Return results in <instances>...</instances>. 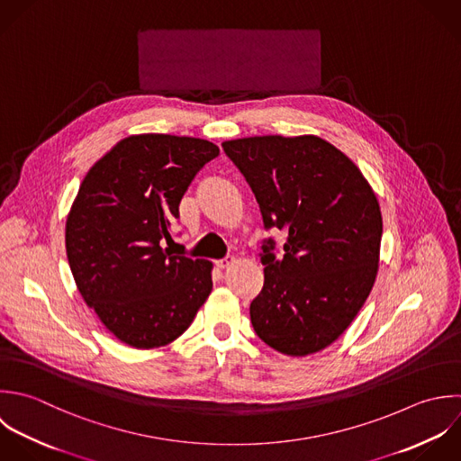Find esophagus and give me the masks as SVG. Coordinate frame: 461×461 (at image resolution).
Returning <instances> with one entry per match:
<instances>
[{"label":"esophagus","instance_id":"34e87169","mask_svg":"<svg viewBox=\"0 0 461 461\" xmlns=\"http://www.w3.org/2000/svg\"><path fill=\"white\" fill-rule=\"evenodd\" d=\"M233 264H235V257H231V255H228V257L217 260V266H219L221 269H226V267H230V266H233Z\"/></svg>","mask_w":461,"mask_h":461}]
</instances>
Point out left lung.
Wrapping results in <instances>:
<instances>
[{"instance_id": "left-lung-1", "label": "left lung", "mask_w": 461, "mask_h": 461, "mask_svg": "<svg viewBox=\"0 0 461 461\" xmlns=\"http://www.w3.org/2000/svg\"><path fill=\"white\" fill-rule=\"evenodd\" d=\"M222 149L249 183L266 228L287 231L282 260L273 240L262 246L253 329L285 356L316 354L343 336L375 284L377 195L347 154L314 134L239 138Z\"/></svg>"}]
</instances>
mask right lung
<instances>
[{
  "label": "right lung",
  "mask_w": 461,
  "mask_h": 461,
  "mask_svg": "<svg viewBox=\"0 0 461 461\" xmlns=\"http://www.w3.org/2000/svg\"><path fill=\"white\" fill-rule=\"evenodd\" d=\"M219 154L208 140L132 134L86 174L66 219L77 289L104 327L132 348L177 339L212 293L213 264L172 255V222L194 176Z\"/></svg>",
  "instance_id": "1"
}]
</instances>
